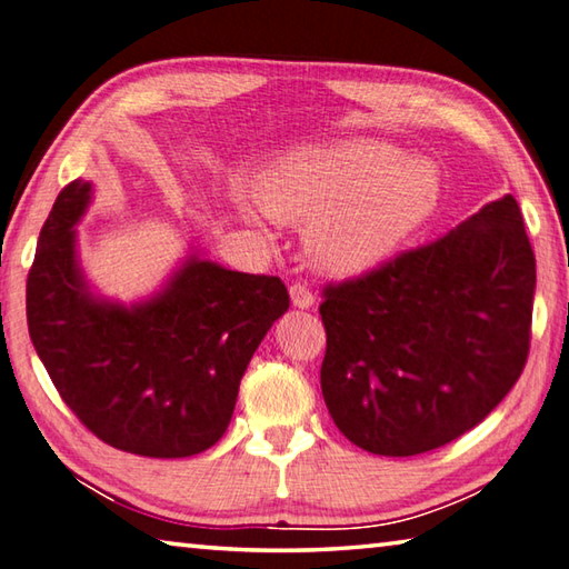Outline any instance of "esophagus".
I'll list each match as a JSON object with an SVG mask.
<instances>
[{"instance_id": "esophagus-1", "label": "esophagus", "mask_w": 569, "mask_h": 569, "mask_svg": "<svg viewBox=\"0 0 569 569\" xmlns=\"http://www.w3.org/2000/svg\"><path fill=\"white\" fill-rule=\"evenodd\" d=\"M288 293H291V303H293V308H301V311H306V308H311V306L316 303L313 293L308 291V288H306V286H301V283H293L291 288H288Z\"/></svg>"}]
</instances>
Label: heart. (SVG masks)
Masks as SVG:
<instances>
[{
	"instance_id": "1",
	"label": "heart",
	"mask_w": 569,
	"mask_h": 569,
	"mask_svg": "<svg viewBox=\"0 0 569 569\" xmlns=\"http://www.w3.org/2000/svg\"><path fill=\"white\" fill-rule=\"evenodd\" d=\"M442 183L436 163L380 139H343L291 153L256 183L261 209L306 226L320 273L373 271L430 221Z\"/></svg>"
}]
</instances>
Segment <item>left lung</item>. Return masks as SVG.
Here are the masks:
<instances>
[{"mask_svg":"<svg viewBox=\"0 0 569 569\" xmlns=\"http://www.w3.org/2000/svg\"><path fill=\"white\" fill-rule=\"evenodd\" d=\"M535 253L518 201H490L442 239L328 286L320 390L338 430L408 458L460 438L518 383Z\"/></svg>","mask_w":569,"mask_h":569,"instance_id":"left-lung-1","label":"left lung"}]
</instances>
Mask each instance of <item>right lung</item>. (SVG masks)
Listing matches in <instances>:
<instances>
[{
  "label": "right lung",
  "mask_w": 569,
  "mask_h": 569,
  "mask_svg": "<svg viewBox=\"0 0 569 569\" xmlns=\"http://www.w3.org/2000/svg\"><path fill=\"white\" fill-rule=\"evenodd\" d=\"M91 196V181H71L41 226L27 278L29 338L99 440L143 458L199 456L229 428L246 368L291 303L286 286L191 251L137 303L99 296L77 249Z\"/></svg>",
  "instance_id": "add662e5"
}]
</instances>
